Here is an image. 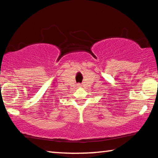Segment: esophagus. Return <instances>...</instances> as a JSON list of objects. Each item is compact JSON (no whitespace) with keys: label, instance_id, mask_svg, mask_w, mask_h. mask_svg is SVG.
<instances>
[{"label":"esophagus","instance_id":"34e87169","mask_svg":"<svg viewBox=\"0 0 158 158\" xmlns=\"http://www.w3.org/2000/svg\"><path fill=\"white\" fill-rule=\"evenodd\" d=\"M78 86H80V85H79V84H78Z\"/></svg>","mask_w":158,"mask_h":158}]
</instances>
